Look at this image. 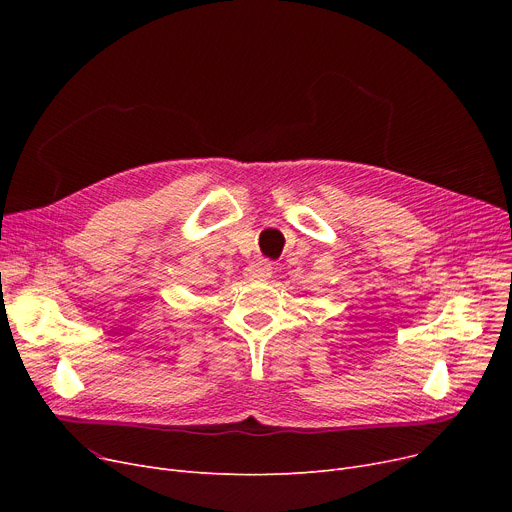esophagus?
<instances>
[{
    "instance_id": "1",
    "label": "esophagus",
    "mask_w": 512,
    "mask_h": 512,
    "mask_svg": "<svg viewBox=\"0 0 512 512\" xmlns=\"http://www.w3.org/2000/svg\"><path fill=\"white\" fill-rule=\"evenodd\" d=\"M245 276H247V280H267L272 276V263L265 259H259L247 267Z\"/></svg>"
}]
</instances>
